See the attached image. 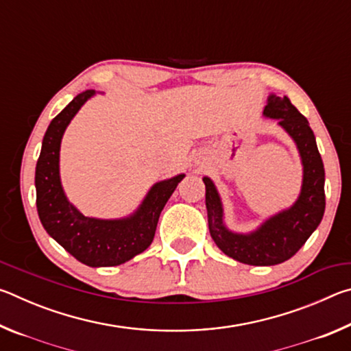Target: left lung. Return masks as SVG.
<instances>
[{"label":"left lung","instance_id":"8db88e82","mask_svg":"<svg viewBox=\"0 0 351 351\" xmlns=\"http://www.w3.org/2000/svg\"><path fill=\"white\" fill-rule=\"evenodd\" d=\"M263 116L277 119L278 125L295 142L304 180L295 203L261 223L249 234H237L226 228L221 198L210 178L204 176L206 209L210 237L215 245L240 263L254 266H271L287 261L299 251L317 229L325 212V170L317 150L316 138L306 117L283 96L269 94Z\"/></svg>","mask_w":351,"mask_h":351}]
</instances>
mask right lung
I'll return each instance as SVG.
<instances>
[{
	"label": "right lung",
	"instance_id": "right-lung-1",
	"mask_svg": "<svg viewBox=\"0 0 351 351\" xmlns=\"http://www.w3.org/2000/svg\"><path fill=\"white\" fill-rule=\"evenodd\" d=\"M94 94V90L80 93L52 119L35 169V189L38 217L46 232L83 265L102 268L125 263L152 245L159 215L186 175L154 184L138 210L125 218L100 219L77 210L62 187L60 144L69 122Z\"/></svg>",
	"mask_w": 351,
	"mask_h": 351
}]
</instances>
